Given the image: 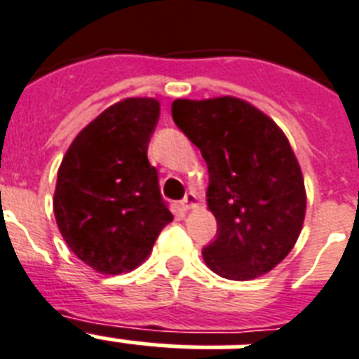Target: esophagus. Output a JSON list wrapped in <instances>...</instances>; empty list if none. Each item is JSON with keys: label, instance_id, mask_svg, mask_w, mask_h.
Wrapping results in <instances>:
<instances>
[{"label": "esophagus", "instance_id": "34e87169", "mask_svg": "<svg viewBox=\"0 0 359 359\" xmlns=\"http://www.w3.org/2000/svg\"><path fill=\"white\" fill-rule=\"evenodd\" d=\"M180 206H182V210H194L195 206H197V195L194 194V191H189V194H186V197L180 201Z\"/></svg>", "mask_w": 359, "mask_h": 359}]
</instances>
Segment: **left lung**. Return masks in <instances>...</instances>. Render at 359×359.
I'll return each mask as SVG.
<instances>
[{"label": "left lung", "instance_id": "obj_1", "mask_svg": "<svg viewBox=\"0 0 359 359\" xmlns=\"http://www.w3.org/2000/svg\"><path fill=\"white\" fill-rule=\"evenodd\" d=\"M177 128L203 153L208 208L217 236L203 250L217 276L248 281L290 254L303 228L306 194L299 162L272 118L233 96L179 98Z\"/></svg>", "mask_w": 359, "mask_h": 359}]
</instances>
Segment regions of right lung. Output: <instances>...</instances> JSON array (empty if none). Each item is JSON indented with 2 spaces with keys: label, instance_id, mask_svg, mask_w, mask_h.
I'll use <instances>...</instances> for the list:
<instances>
[{
  "label": "right lung",
  "instance_id": "obj_1",
  "mask_svg": "<svg viewBox=\"0 0 359 359\" xmlns=\"http://www.w3.org/2000/svg\"><path fill=\"white\" fill-rule=\"evenodd\" d=\"M158 114L155 98L116 102L78 133L60 164L56 224L74 255L96 272L137 268L173 221L147 161Z\"/></svg>",
  "mask_w": 359,
  "mask_h": 359
}]
</instances>
